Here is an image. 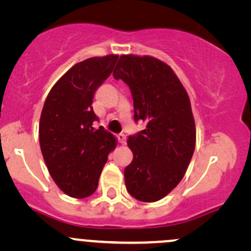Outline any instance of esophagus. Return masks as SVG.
I'll return each mask as SVG.
<instances>
[{
  "mask_svg": "<svg viewBox=\"0 0 251 251\" xmlns=\"http://www.w3.org/2000/svg\"><path fill=\"white\" fill-rule=\"evenodd\" d=\"M118 140H119V143L120 144H126V135L125 134H123V133H120V134H118Z\"/></svg>",
  "mask_w": 251,
  "mask_h": 251,
  "instance_id": "34e87169",
  "label": "esophagus"
}]
</instances>
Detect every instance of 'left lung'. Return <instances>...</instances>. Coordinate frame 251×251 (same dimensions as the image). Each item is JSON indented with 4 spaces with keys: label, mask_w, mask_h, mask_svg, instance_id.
Here are the masks:
<instances>
[{
    "label": "left lung",
    "mask_w": 251,
    "mask_h": 251,
    "mask_svg": "<svg viewBox=\"0 0 251 251\" xmlns=\"http://www.w3.org/2000/svg\"><path fill=\"white\" fill-rule=\"evenodd\" d=\"M113 76L131 89L134 122L146 123L127 139L133 160L124 171L126 189L135 200L157 201L178 185L194 154L189 96L172 68L152 56L122 55Z\"/></svg>",
    "instance_id": "8db88e82"
}]
</instances>
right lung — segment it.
I'll return each mask as SVG.
<instances>
[{"label": "right lung", "instance_id": "1", "mask_svg": "<svg viewBox=\"0 0 251 251\" xmlns=\"http://www.w3.org/2000/svg\"><path fill=\"white\" fill-rule=\"evenodd\" d=\"M118 55L111 54L75 63L57 80L43 105L39 125L40 148L50 175L74 198L88 197L98 188L116 137L101 126L92 102L94 93L111 75Z\"/></svg>", "mask_w": 251, "mask_h": 251}]
</instances>
